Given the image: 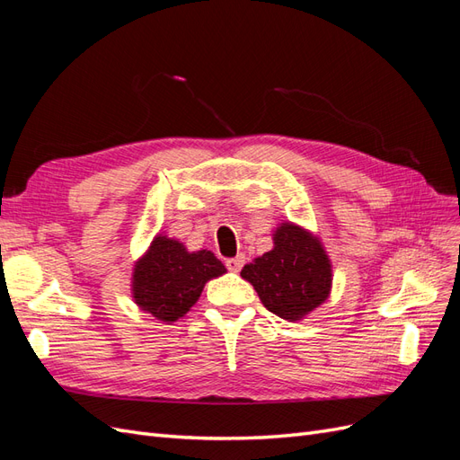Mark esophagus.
Segmentation results:
<instances>
[{"instance_id":"1","label":"esophagus","mask_w":460,"mask_h":460,"mask_svg":"<svg viewBox=\"0 0 460 460\" xmlns=\"http://www.w3.org/2000/svg\"><path fill=\"white\" fill-rule=\"evenodd\" d=\"M243 262H245V257H243V255H238V257L226 259V267H228V270H232V272H238V270L243 267Z\"/></svg>"}]
</instances>
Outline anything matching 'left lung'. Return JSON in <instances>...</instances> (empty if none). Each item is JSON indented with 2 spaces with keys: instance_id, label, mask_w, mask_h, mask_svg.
Wrapping results in <instances>:
<instances>
[{
  "instance_id": "left-lung-1",
  "label": "left lung",
  "mask_w": 460,
  "mask_h": 460,
  "mask_svg": "<svg viewBox=\"0 0 460 460\" xmlns=\"http://www.w3.org/2000/svg\"><path fill=\"white\" fill-rule=\"evenodd\" d=\"M242 278L252 282L264 307L286 320H299L328 297L330 261L313 235L294 225L274 234V249L249 262Z\"/></svg>"
}]
</instances>
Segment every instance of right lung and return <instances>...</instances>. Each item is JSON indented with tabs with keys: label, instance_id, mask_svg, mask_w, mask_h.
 <instances>
[{
	"label": "right lung",
	"instance_id": "1",
	"mask_svg": "<svg viewBox=\"0 0 460 460\" xmlns=\"http://www.w3.org/2000/svg\"><path fill=\"white\" fill-rule=\"evenodd\" d=\"M225 272L211 252L188 253L182 243L159 235L134 269V299L163 323H174L196 305L205 282Z\"/></svg>",
	"mask_w": 460,
	"mask_h": 460
}]
</instances>
